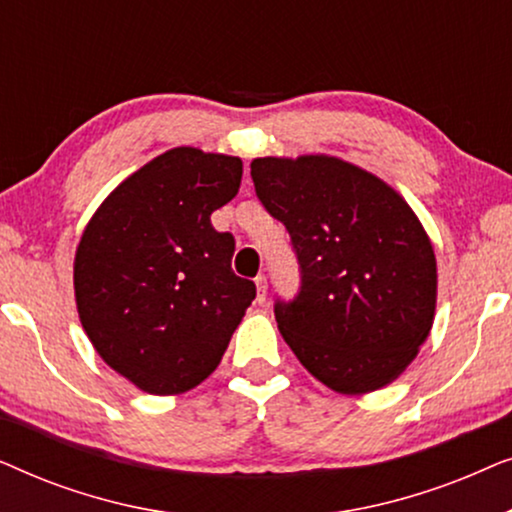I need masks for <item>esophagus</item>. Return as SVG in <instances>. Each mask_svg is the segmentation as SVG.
Returning a JSON list of instances; mask_svg holds the SVG:
<instances>
[{"mask_svg": "<svg viewBox=\"0 0 512 512\" xmlns=\"http://www.w3.org/2000/svg\"><path fill=\"white\" fill-rule=\"evenodd\" d=\"M265 296H268V279H265L263 275L256 277V300L258 303H263Z\"/></svg>", "mask_w": 512, "mask_h": 512, "instance_id": "34e87169", "label": "esophagus"}]
</instances>
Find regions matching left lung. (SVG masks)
Returning <instances> with one entry per match:
<instances>
[{
	"label": "left lung",
	"instance_id": "1",
	"mask_svg": "<svg viewBox=\"0 0 512 512\" xmlns=\"http://www.w3.org/2000/svg\"><path fill=\"white\" fill-rule=\"evenodd\" d=\"M251 179L300 261L298 298L275 305L291 352L345 396L398 380L436 317V254L419 216L377 174L328 153L254 158Z\"/></svg>",
	"mask_w": 512,
	"mask_h": 512
}]
</instances>
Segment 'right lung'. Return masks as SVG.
Listing matches in <instances>:
<instances>
[{"label":"right lung","instance_id":"obj_1","mask_svg":"<svg viewBox=\"0 0 512 512\" xmlns=\"http://www.w3.org/2000/svg\"><path fill=\"white\" fill-rule=\"evenodd\" d=\"M240 181L237 156L177 146L125 177L83 228L81 326L102 361L146 394L205 382L256 298L254 282L230 270L233 235L209 219Z\"/></svg>","mask_w":512,"mask_h":512}]
</instances>
